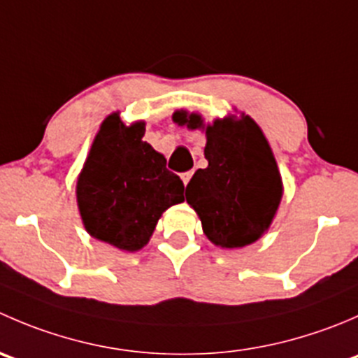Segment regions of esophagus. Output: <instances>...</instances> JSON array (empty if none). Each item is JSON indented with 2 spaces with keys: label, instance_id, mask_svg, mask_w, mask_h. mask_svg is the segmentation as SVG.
I'll return each mask as SVG.
<instances>
[{
  "label": "esophagus",
  "instance_id": "obj_1",
  "mask_svg": "<svg viewBox=\"0 0 358 358\" xmlns=\"http://www.w3.org/2000/svg\"><path fill=\"white\" fill-rule=\"evenodd\" d=\"M192 175H194V171H187V173H183L182 175V180H183V183H189L190 182V178H192Z\"/></svg>",
  "mask_w": 358,
  "mask_h": 358
}]
</instances>
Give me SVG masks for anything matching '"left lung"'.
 <instances>
[{
	"mask_svg": "<svg viewBox=\"0 0 358 358\" xmlns=\"http://www.w3.org/2000/svg\"><path fill=\"white\" fill-rule=\"evenodd\" d=\"M173 121L202 128L201 115L175 112ZM208 168L197 169L185 190L187 202L216 246L244 248L262 237L282 197L275 157L259 126L249 115L216 119L206 128Z\"/></svg>",
	"mask_w": 358,
	"mask_h": 358,
	"instance_id": "1",
	"label": "left lung"
}]
</instances>
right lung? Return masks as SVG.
<instances>
[{"label":"right lung","mask_w":358,"mask_h":358,"mask_svg":"<svg viewBox=\"0 0 358 358\" xmlns=\"http://www.w3.org/2000/svg\"><path fill=\"white\" fill-rule=\"evenodd\" d=\"M143 122L124 126L119 114L109 115L76 187L90 236L121 251L145 246L162 213L185 199L180 176L143 142Z\"/></svg>","instance_id":"add662e5"}]
</instances>
